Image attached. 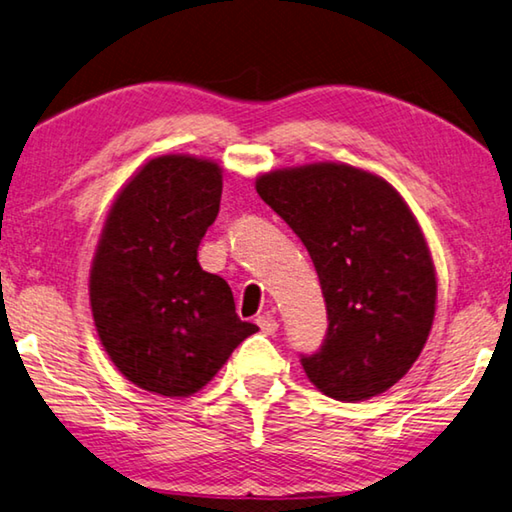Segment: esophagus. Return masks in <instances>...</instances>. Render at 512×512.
I'll return each mask as SVG.
<instances>
[{"mask_svg":"<svg viewBox=\"0 0 512 512\" xmlns=\"http://www.w3.org/2000/svg\"><path fill=\"white\" fill-rule=\"evenodd\" d=\"M257 325H259V329H262L266 336H273L277 332V320L271 314L257 316Z\"/></svg>","mask_w":512,"mask_h":512,"instance_id":"34e87169","label":"esophagus"}]
</instances>
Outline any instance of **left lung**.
<instances>
[{"label":"left lung","mask_w":512,"mask_h":512,"mask_svg":"<svg viewBox=\"0 0 512 512\" xmlns=\"http://www.w3.org/2000/svg\"><path fill=\"white\" fill-rule=\"evenodd\" d=\"M255 189L305 244L323 289L325 341L300 354L309 381L341 402L388 391L436 314V268L409 205L384 178L336 162L264 173Z\"/></svg>","instance_id":"obj_1"}]
</instances>
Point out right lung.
Listing matches in <instances>:
<instances>
[{"instance_id": "right-lung-1", "label": "right lung", "mask_w": 512, "mask_h": 512, "mask_svg": "<svg viewBox=\"0 0 512 512\" xmlns=\"http://www.w3.org/2000/svg\"><path fill=\"white\" fill-rule=\"evenodd\" d=\"M212 160L160 155L128 180L103 225L90 271L101 345L135 386L187 397L257 332L235 311L228 282L198 264L221 205Z\"/></svg>"}]
</instances>
